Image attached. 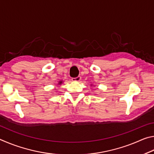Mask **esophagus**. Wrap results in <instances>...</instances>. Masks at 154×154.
<instances>
[{
	"mask_svg": "<svg viewBox=\"0 0 154 154\" xmlns=\"http://www.w3.org/2000/svg\"><path fill=\"white\" fill-rule=\"evenodd\" d=\"M72 82H79V81L81 80V77L78 76L75 78H72Z\"/></svg>",
	"mask_w": 154,
	"mask_h": 154,
	"instance_id": "esophagus-1",
	"label": "esophagus"
}]
</instances>
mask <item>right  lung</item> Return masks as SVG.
Returning <instances> with one entry per match:
<instances>
[{
    "label": "right lung",
    "mask_w": 154,
    "mask_h": 154,
    "mask_svg": "<svg viewBox=\"0 0 154 154\" xmlns=\"http://www.w3.org/2000/svg\"><path fill=\"white\" fill-rule=\"evenodd\" d=\"M62 81H60V82H59L58 84H59V85H60V84H62Z\"/></svg>",
    "instance_id": "obj_1"
}]
</instances>
